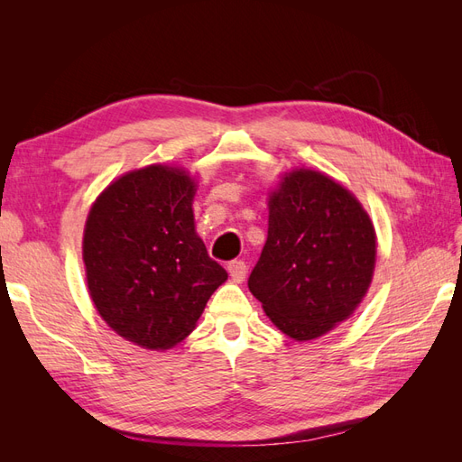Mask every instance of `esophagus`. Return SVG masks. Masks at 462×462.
Listing matches in <instances>:
<instances>
[{
  "instance_id": "34e87169",
  "label": "esophagus",
  "mask_w": 462,
  "mask_h": 462,
  "mask_svg": "<svg viewBox=\"0 0 462 462\" xmlns=\"http://www.w3.org/2000/svg\"><path fill=\"white\" fill-rule=\"evenodd\" d=\"M227 270H229V275L233 277V282H236V283L243 282V279L246 277V272H248L245 260H231L227 263Z\"/></svg>"
}]
</instances>
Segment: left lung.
<instances>
[{"instance_id":"8db88e82","label":"left lung","mask_w":462,"mask_h":462,"mask_svg":"<svg viewBox=\"0 0 462 462\" xmlns=\"http://www.w3.org/2000/svg\"><path fill=\"white\" fill-rule=\"evenodd\" d=\"M374 263L365 208L328 175L299 170L270 197L268 241L248 289L285 335L310 341L355 312Z\"/></svg>"}]
</instances>
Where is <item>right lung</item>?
I'll return each mask as SVG.
<instances>
[{
    "mask_svg": "<svg viewBox=\"0 0 462 462\" xmlns=\"http://www.w3.org/2000/svg\"><path fill=\"white\" fill-rule=\"evenodd\" d=\"M194 180L150 165L94 202L82 241L90 297L106 324L144 348H170L197 326L227 272L194 231Z\"/></svg>",
    "mask_w": 462,
    "mask_h": 462,
    "instance_id": "right-lung-1",
    "label": "right lung"
}]
</instances>
